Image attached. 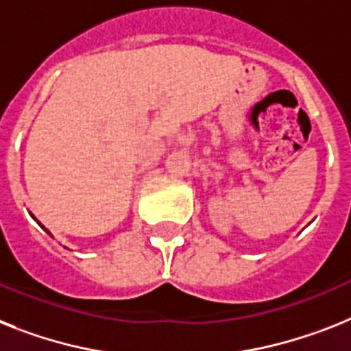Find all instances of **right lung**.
<instances>
[{
  "mask_svg": "<svg viewBox=\"0 0 351 351\" xmlns=\"http://www.w3.org/2000/svg\"><path fill=\"white\" fill-rule=\"evenodd\" d=\"M30 215H32V213H30ZM32 219H36V217H34V215H32ZM36 221H37V219H36ZM37 224H39V226H40V228H43V230H45V231H46V233H50V231H48V230H46V228H45V226H43V224H40V222H39V221H37Z\"/></svg>",
  "mask_w": 351,
  "mask_h": 351,
  "instance_id": "obj_1",
  "label": "right lung"
}]
</instances>
